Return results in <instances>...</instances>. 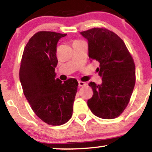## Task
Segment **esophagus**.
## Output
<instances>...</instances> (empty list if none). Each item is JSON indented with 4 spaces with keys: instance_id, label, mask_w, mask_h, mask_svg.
<instances>
[{
    "instance_id": "obj_1",
    "label": "esophagus",
    "mask_w": 152,
    "mask_h": 152,
    "mask_svg": "<svg viewBox=\"0 0 152 152\" xmlns=\"http://www.w3.org/2000/svg\"><path fill=\"white\" fill-rule=\"evenodd\" d=\"M86 83L85 82H83V81H78V86H79V87H82V86H86Z\"/></svg>"
}]
</instances>
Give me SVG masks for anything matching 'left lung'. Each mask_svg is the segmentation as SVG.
Returning <instances> with one entry per match:
<instances>
[{
  "mask_svg": "<svg viewBox=\"0 0 152 152\" xmlns=\"http://www.w3.org/2000/svg\"><path fill=\"white\" fill-rule=\"evenodd\" d=\"M88 41L90 61L97 68L102 83L90 82L93 95L88 106L96 116L104 119L118 117L129 102L135 83V66L124 42L106 28H94L80 32Z\"/></svg>",
  "mask_w": 152,
  "mask_h": 152,
  "instance_id": "obj_1",
  "label": "left lung"
}]
</instances>
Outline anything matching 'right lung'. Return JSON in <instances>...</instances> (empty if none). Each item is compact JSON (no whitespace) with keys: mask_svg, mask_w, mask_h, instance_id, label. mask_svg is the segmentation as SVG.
<instances>
[{"mask_svg":"<svg viewBox=\"0 0 152 152\" xmlns=\"http://www.w3.org/2000/svg\"><path fill=\"white\" fill-rule=\"evenodd\" d=\"M66 36L53 31L34 34L24 50L20 69L21 85L31 109L43 121L53 126L71 118L78 84L74 78L62 83L55 73L57 44Z\"/></svg>","mask_w":152,"mask_h":152,"instance_id":"1","label":"right lung"}]
</instances>
